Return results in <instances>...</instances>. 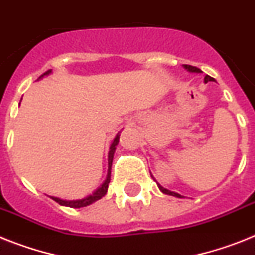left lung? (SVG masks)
<instances>
[{
    "mask_svg": "<svg viewBox=\"0 0 255 255\" xmlns=\"http://www.w3.org/2000/svg\"><path fill=\"white\" fill-rule=\"evenodd\" d=\"M183 68H185V69H187L188 72H191V73H200V72H202V70H200L199 68L192 67V65H186V64H185V65H183ZM208 81H215V80L212 77H210V76H206V77H204V82H208ZM157 186H158V188H160V190L163 192V194H167V195H171V196H177V198H183V196L179 195V194H177V192L170 191V190H167V188L162 187V186L158 185V183H157Z\"/></svg>",
    "mask_w": 255,
    "mask_h": 255,
    "instance_id": "1",
    "label": "left lung"
}]
</instances>
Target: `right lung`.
I'll return each instance as SVG.
<instances>
[{"label":"right lung","instance_id":"obj_1","mask_svg":"<svg viewBox=\"0 0 255 255\" xmlns=\"http://www.w3.org/2000/svg\"><path fill=\"white\" fill-rule=\"evenodd\" d=\"M52 70L49 69L47 70L45 73H43L39 78L44 77V76H48L49 73H51ZM119 136L121 134L118 133L117 137L114 138L113 144H111V146H110V150H109V170H107V177H106V181L103 182L102 185L99 186L97 190H95L93 194H90V195L85 196V198H82V199H77V200H65V199H60V198H56V196H51L55 202H57L59 204H61V206H65V207H72V208H81V207H86L89 206V204H92V203L97 202V200H99L102 196L106 195L107 192V188H109V183H110V178H111V165H113V158H114V153H115V149H117V145L118 142H119Z\"/></svg>","mask_w":255,"mask_h":255}]
</instances>
